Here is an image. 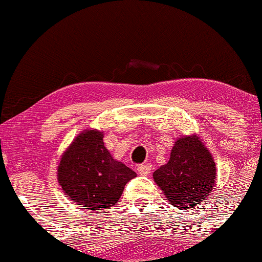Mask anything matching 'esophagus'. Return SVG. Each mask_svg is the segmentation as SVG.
<instances>
[{
	"instance_id": "1",
	"label": "esophagus",
	"mask_w": 262,
	"mask_h": 262,
	"mask_svg": "<svg viewBox=\"0 0 262 262\" xmlns=\"http://www.w3.org/2000/svg\"><path fill=\"white\" fill-rule=\"evenodd\" d=\"M151 164L150 163H145V164H140V165L137 166V171L138 174L140 175H149V173L151 171Z\"/></svg>"
}]
</instances>
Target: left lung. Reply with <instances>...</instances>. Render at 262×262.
<instances>
[{"instance_id": "left-lung-1", "label": "left lung", "mask_w": 262, "mask_h": 262, "mask_svg": "<svg viewBox=\"0 0 262 262\" xmlns=\"http://www.w3.org/2000/svg\"><path fill=\"white\" fill-rule=\"evenodd\" d=\"M166 200L178 209H190L205 200L216 178L215 162L196 137L175 142L168 164L153 174Z\"/></svg>"}]
</instances>
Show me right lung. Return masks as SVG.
<instances>
[{
    "label": "right lung",
    "mask_w": 262,
    "mask_h": 262,
    "mask_svg": "<svg viewBox=\"0 0 262 262\" xmlns=\"http://www.w3.org/2000/svg\"><path fill=\"white\" fill-rule=\"evenodd\" d=\"M136 175L113 159L103 143V134L97 130L79 134L58 166L63 191L85 210H103L116 205L125 184Z\"/></svg>",
    "instance_id": "1"
}]
</instances>
